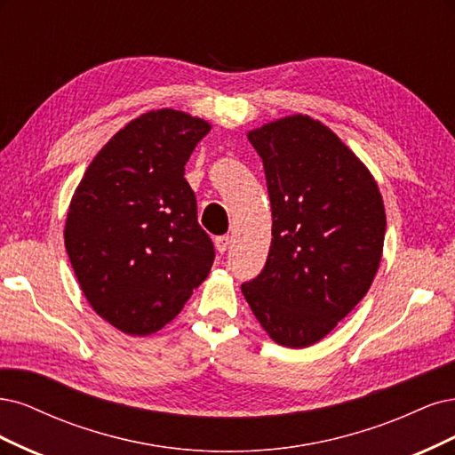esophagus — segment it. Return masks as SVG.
I'll return each mask as SVG.
<instances>
[{
    "instance_id": "obj_1",
    "label": "esophagus",
    "mask_w": 455,
    "mask_h": 455,
    "mask_svg": "<svg viewBox=\"0 0 455 455\" xmlns=\"http://www.w3.org/2000/svg\"><path fill=\"white\" fill-rule=\"evenodd\" d=\"M215 247H217V251L219 253H227V249L230 247V236H217L215 238Z\"/></svg>"
}]
</instances>
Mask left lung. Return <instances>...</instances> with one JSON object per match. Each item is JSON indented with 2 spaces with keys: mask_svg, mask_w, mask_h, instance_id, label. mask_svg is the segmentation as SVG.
Here are the masks:
<instances>
[{
  "mask_svg": "<svg viewBox=\"0 0 455 455\" xmlns=\"http://www.w3.org/2000/svg\"><path fill=\"white\" fill-rule=\"evenodd\" d=\"M247 140L265 166L272 245L242 292L275 344L307 347L371 289L384 251V200L369 168L312 116H283Z\"/></svg>",
  "mask_w": 455,
  "mask_h": 455,
  "instance_id": "1",
  "label": "left lung"
}]
</instances>
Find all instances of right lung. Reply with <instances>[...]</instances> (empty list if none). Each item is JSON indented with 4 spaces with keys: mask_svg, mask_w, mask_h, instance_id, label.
<instances>
[{
    "mask_svg": "<svg viewBox=\"0 0 455 455\" xmlns=\"http://www.w3.org/2000/svg\"><path fill=\"white\" fill-rule=\"evenodd\" d=\"M212 124L153 109L98 151L69 202L64 243L83 295L109 325L148 336L206 280L215 251L185 164Z\"/></svg>",
    "mask_w": 455,
    "mask_h": 455,
    "instance_id": "right-lung-1",
    "label": "right lung"
}]
</instances>
